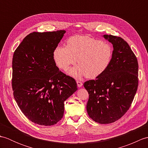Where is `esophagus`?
<instances>
[{
	"instance_id": "esophagus-1",
	"label": "esophagus",
	"mask_w": 148,
	"mask_h": 148,
	"mask_svg": "<svg viewBox=\"0 0 148 148\" xmlns=\"http://www.w3.org/2000/svg\"><path fill=\"white\" fill-rule=\"evenodd\" d=\"M76 83H77V86L79 87V88H80V87H81L82 86V85H83V83L81 82V81H76Z\"/></svg>"
}]
</instances>
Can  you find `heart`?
<instances>
[{
	"mask_svg": "<svg viewBox=\"0 0 148 148\" xmlns=\"http://www.w3.org/2000/svg\"><path fill=\"white\" fill-rule=\"evenodd\" d=\"M113 50L108 43L86 36L71 37L67 45L58 46L53 51V59L58 67L66 70L77 62L79 65L67 71L77 79L84 76L95 78L103 74L111 64Z\"/></svg>",
	"mask_w": 148,
	"mask_h": 148,
	"instance_id": "heart-1",
	"label": "heart"
}]
</instances>
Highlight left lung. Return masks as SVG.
<instances>
[{
    "mask_svg": "<svg viewBox=\"0 0 148 148\" xmlns=\"http://www.w3.org/2000/svg\"><path fill=\"white\" fill-rule=\"evenodd\" d=\"M113 46L111 64L95 80L84 83L89 94L86 110L93 121L108 124L121 118L131 106L138 87V62L128 43L119 37L103 35Z\"/></svg>",
    "mask_w": 148,
    "mask_h": 148,
    "instance_id": "1",
    "label": "left lung"
}]
</instances>
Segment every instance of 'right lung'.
<instances>
[{"mask_svg":"<svg viewBox=\"0 0 148 148\" xmlns=\"http://www.w3.org/2000/svg\"><path fill=\"white\" fill-rule=\"evenodd\" d=\"M65 30L32 32L15 50L12 87L21 112L31 121L51 126L62 118L64 102L77 91L73 78L59 71L53 51Z\"/></svg>","mask_w":148,"mask_h":148,"instance_id":"right-lung-1","label":"right lung"}]
</instances>
